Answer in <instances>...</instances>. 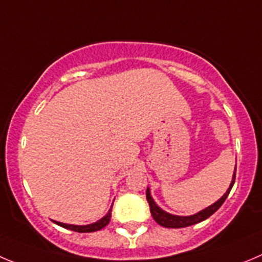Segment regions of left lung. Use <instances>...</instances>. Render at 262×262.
I'll return each mask as SVG.
<instances>
[{"label": "left lung", "instance_id": "8db88e82", "mask_svg": "<svg viewBox=\"0 0 262 262\" xmlns=\"http://www.w3.org/2000/svg\"><path fill=\"white\" fill-rule=\"evenodd\" d=\"M235 170L236 168L234 169L233 180H231L230 186H229V189L226 190V192H225V194L222 195L217 202H214L213 204H211L209 207H207V208L202 209V211H199L198 213L191 214V216H177V214L168 213V212H165L164 209H161L160 207L156 204L155 200L152 199V196H151L150 187H147V190H146V198H147V202L148 204H150V211H151V214H152L154 220H155L160 226L172 227V229L191 226V225L199 224V222L204 221V220H207L208 217H211L212 214H213L214 212H216L217 209L224 204L225 200H226L227 195H229V192H230L231 187H233L234 185V181H235Z\"/></svg>", "mask_w": 262, "mask_h": 262}]
</instances>
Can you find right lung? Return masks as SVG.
<instances>
[{"mask_svg": "<svg viewBox=\"0 0 262 262\" xmlns=\"http://www.w3.org/2000/svg\"><path fill=\"white\" fill-rule=\"evenodd\" d=\"M111 212H112V205L110 211L107 212L106 216L102 217L101 220H98V221L93 222V224L89 225H70V224H63V222H58V221H54L57 225L59 226L64 227V229H68V230H72V231H77V233H93V231H98L103 229L104 226H107L111 220Z\"/></svg>", "mask_w": 262, "mask_h": 262, "instance_id": "1", "label": "right lung"}]
</instances>
